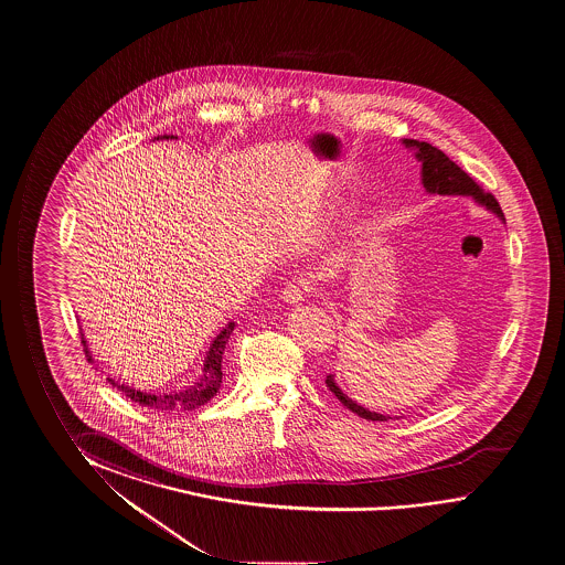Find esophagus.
<instances>
[{
	"label": "esophagus",
	"instance_id": "obj_1",
	"mask_svg": "<svg viewBox=\"0 0 565 565\" xmlns=\"http://www.w3.org/2000/svg\"><path fill=\"white\" fill-rule=\"evenodd\" d=\"M308 287L303 285V282H288L285 290H282V298H285V302L287 303H300L306 300V296H308Z\"/></svg>",
	"mask_w": 565,
	"mask_h": 565
}]
</instances>
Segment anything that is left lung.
Returning a JSON list of instances; mask_svg holds the SVG:
<instances>
[{"instance_id":"1","label":"left lung","mask_w":565,"mask_h":565,"mask_svg":"<svg viewBox=\"0 0 565 565\" xmlns=\"http://www.w3.org/2000/svg\"><path fill=\"white\" fill-rule=\"evenodd\" d=\"M402 142L405 148L415 150V158L422 161V183L425 191L430 194H458V196H472L476 203L486 206L488 211L497 214V218L505 222L503 211L495 201V196L491 193H483L476 181H473L462 168H458L455 161L448 158L447 153L440 152L435 146L427 142H419V140H412V138H404ZM329 390L338 396L339 402L345 405L347 409L356 413L362 419L369 422H387L392 419L390 415H382V413L369 412L366 407L353 402L351 397L343 394V390L338 386V382L333 379V374H329L326 379Z\"/></svg>"}]
</instances>
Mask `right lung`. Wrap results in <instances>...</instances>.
Here are the masks:
<instances>
[{"instance_id": "right-lung-1", "label": "right lung", "mask_w": 565, "mask_h": 565, "mask_svg": "<svg viewBox=\"0 0 565 565\" xmlns=\"http://www.w3.org/2000/svg\"><path fill=\"white\" fill-rule=\"evenodd\" d=\"M161 138H178V136H161ZM160 140V136H158ZM234 321H230L226 328L220 331L218 335L214 338L211 343V349L204 359L203 374L201 379L194 382L193 386L185 387L181 392H173V394H148V392H140L135 387L127 386V384H118L117 380H109L113 386L118 387L125 396L130 397L136 404L150 407L153 412L173 413V412H191L199 405H204L209 399L216 396L220 390V382H222V354L226 349L227 339L234 331ZM82 343H84L85 356L87 361H92V353L87 349V341H85L84 333H82Z\"/></svg>"}]
</instances>
